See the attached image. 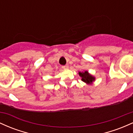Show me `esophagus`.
I'll return each instance as SVG.
<instances>
[{
	"instance_id": "34e87169",
	"label": "esophagus",
	"mask_w": 133,
	"mask_h": 133,
	"mask_svg": "<svg viewBox=\"0 0 133 133\" xmlns=\"http://www.w3.org/2000/svg\"><path fill=\"white\" fill-rule=\"evenodd\" d=\"M62 68H63L64 69H69V65H63V66H62Z\"/></svg>"
}]
</instances>
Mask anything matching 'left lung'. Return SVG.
Listing matches in <instances>:
<instances>
[{"label": "left lung", "mask_w": 133, "mask_h": 133, "mask_svg": "<svg viewBox=\"0 0 133 133\" xmlns=\"http://www.w3.org/2000/svg\"><path fill=\"white\" fill-rule=\"evenodd\" d=\"M79 75L81 76V80L83 82H86V84H91L92 83L93 81H95V77L94 76H92L91 74H90L88 71H84L81 72H79Z\"/></svg>", "instance_id": "left-lung-1"}]
</instances>
